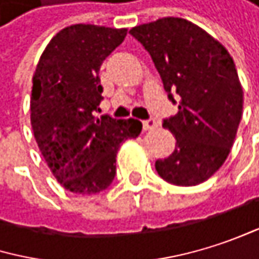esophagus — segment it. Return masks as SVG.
<instances>
[{
	"mask_svg": "<svg viewBox=\"0 0 259 259\" xmlns=\"http://www.w3.org/2000/svg\"><path fill=\"white\" fill-rule=\"evenodd\" d=\"M156 127H158V122L153 118H149V119L143 121V128H144V131H152V128H156Z\"/></svg>",
	"mask_w": 259,
	"mask_h": 259,
	"instance_id": "obj_1",
	"label": "esophagus"
}]
</instances>
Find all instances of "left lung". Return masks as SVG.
Instances as JSON below:
<instances>
[{
  "mask_svg": "<svg viewBox=\"0 0 259 259\" xmlns=\"http://www.w3.org/2000/svg\"><path fill=\"white\" fill-rule=\"evenodd\" d=\"M150 54L176 115L162 125L176 137L175 152L158 159V175L168 184L193 187L209 179L226 161L241 112L243 89L229 53L196 24L162 18L132 28Z\"/></svg>",
  "mask_w": 259,
  "mask_h": 259,
  "instance_id": "obj_1",
  "label": "left lung"
}]
</instances>
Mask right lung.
<instances>
[{"instance_id": "obj_1", "label": "right lung", "mask_w": 259, "mask_h": 259, "mask_svg": "<svg viewBox=\"0 0 259 259\" xmlns=\"http://www.w3.org/2000/svg\"><path fill=\"white\" fill-rule=\"evenodd\" d=\"M125 28L75 24L47 45L33 75L31 127L51 173L66 190L95 194L116 175V152L137 138L135 118L95 116L103 97L98 77L103 60L124 40Z\"/></svg>"}]
</instances>
